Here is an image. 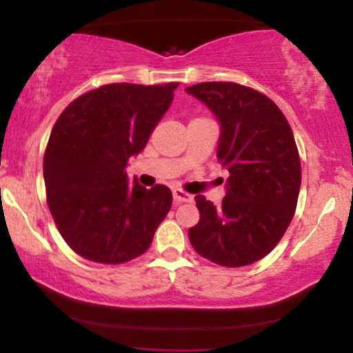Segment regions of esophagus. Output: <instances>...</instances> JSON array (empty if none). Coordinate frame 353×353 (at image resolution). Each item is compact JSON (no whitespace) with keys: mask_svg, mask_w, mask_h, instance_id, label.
<instances>
[{"mask_svg":"<svg viewBox=\"0 0 353 353\" xmlns=\"http://www.w3.org/2000/svg\"><path fill=\"white\" fill-rule=\"evenodd\" d=\"M172 197H174V202H176V204H181V202H192V196L188 192H184V190H179V189L174 190Z\"/></svg>","mask_w":353,"mask_h":353,"instance_id":"34e87169","label":"esophagus"}]
</instances>
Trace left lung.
Masks as SVG:
<instances>
[{"label":"left lung","instance_id":"8db88e82","mask_svg":"<svg viewBox=\"0 0 353 353\" xmlns=\"http://www.w3.org/2000/svg\"><path fill=\"white\" fill-rule=\"evenodd\" d=\"M221 125L217 159L228 169L221 205L196 196L201 219L189 241L202 257L242 267L277 245L297 205L301 159L285 116L274 101L236 83H201L185 89Z\"/></svg>","mask_w":353,"mask_h":353}]
</instances>
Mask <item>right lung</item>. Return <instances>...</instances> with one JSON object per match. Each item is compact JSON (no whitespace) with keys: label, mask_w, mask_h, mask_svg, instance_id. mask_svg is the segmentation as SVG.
Listing matches in <instances>:
<instances>
[{"label":"right lung","mask_w":353,"mask_h":353,"mask_svg":"<svg viewBox=\"0 0 353 353\" xmlns=\"http://www.w3.org/2000/svg\"><path fill=\"white\" fill-rule=\"evenodd\" d=\"M177 83L108 84L64 109L44 154L48 205L66 244L99 264H123L151 245L171 189H145L125 168L171 108Z\"/></svg>","instance_id":"add662e5"}]
</instances>
